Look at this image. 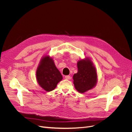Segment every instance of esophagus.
<instances>
[{"instance_id": "esophagus-1", "label": "esophagus", "mask_w": 132, "mask_h": 132, "mask_svg": "<svg viewBox=\"0 0 132 132\" xmlns=\"http://www.w3.org/2000/svg\"><path fill=\"white\" fill-rule=\"evenodd\" d=\"M65 78L66 79L69 80V79H70V76H69V75H67V76H65Z\"/></svg>"}]
</instances>
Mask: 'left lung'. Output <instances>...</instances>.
<instances>
[{
    "mask_svg": "<svg viewBox=\"0 0 132 132\" xmlns=\"http://www.w3.org/2000/svg\"><path fill=\"white\" fill-rule=\"evenodd\" d=\"M77 67V73L73 76V84L78 92L84 93L96 86L97 74L92 62L88 58L78 61Z\"/></svg>",
    "mask_w": 132,
    "mask_h": 132,
    "instance_id": "1",
    "label": "left lung"
}]
</instances>
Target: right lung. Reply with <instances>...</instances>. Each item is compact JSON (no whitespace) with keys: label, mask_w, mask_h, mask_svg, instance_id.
Instances as JSON below:
<instances>
[{"label":"right lung","mask_w":132,"mask_h":132,"mask_svg":"<svg viewBox=\"0 0 132 132\" xmlns=\"http://www.w3.org/2000/svg\"><path fill=\"white\" fill-rule=\"evenodd\" d=\"M36 77L39 85L46 91L54 90L63 79L62 75L49 56L41 60L36 70Z\"/></svg>","instance_id":"right-lung-1"}]
</instances>
